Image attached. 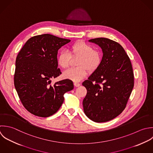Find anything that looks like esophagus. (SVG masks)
I'll return each instance as SVG.
<instances>
[{"label":"esophagus","instance_id":"esophagus-1","mask_svg":"<svg viewBox=\"0 0 153 153\" xmlns=\"http://www.w3.org/2000/svg\"><path fill=\"white\" fill-rule=\"evenodd\" d=\"M74 86H75L76 87H79V86H80V84L79 83H77V82H74Z\"/></svg>","mask_w":153,"mask_h":153}]
</instances>
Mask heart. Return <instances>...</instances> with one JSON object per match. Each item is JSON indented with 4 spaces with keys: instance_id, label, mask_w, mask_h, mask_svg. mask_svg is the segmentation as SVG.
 Masks as SVG:
<instances>
[{
    "instance_id": "1",
    "label": "heart",
    "mask_w": 153,
    "mask_h": 153,
    "mask_svg": "<svg viewBox=\"0 0 153 153\" xmlns=\"http://www.w3.org/2000/svg\"><path fill=\"white\" fill-rule=\"evenodd\" d=\"M70 52L67 50H62L58 56V63L63 68H68L70 65L71 55L80 56L78 59L79 67L71 68L63 73L64 78L74 82H79L85 77L88 73L95 70L101 62V55L89 44L78 41L71 45L69 47Z\"/></svg>"
}]
</instances>
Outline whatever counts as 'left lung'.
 Listing matches in <instances>:
<instances>
[{"label": "left lung", "mask_w": 153, "mask_h": 153, "mask_svg": "<svg viewBox=\"0 0 153 153\" xmlns=\"http://www.w3.org/2000/svg\"><path fill=\"white\" fill-rule=\"evenodd\" d=\"M89 42L100 46L103 55L99 67L82 83L87 89L83 110L91 120L106 122L118 116L126 106L134 86L132 66L117 42L104 37Z\"/></svg>", "instance_id": "8db88e82"}]
</instances>
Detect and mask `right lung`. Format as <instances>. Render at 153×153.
<instances>
[{"mask_svg": "<svg viewBox=\"0 0 153 153\" xmlns=\"http://www.w3.org/2000/svg\"><path fill=\"white\" fill-rule=\"evenodd\" d=\"M70 41L49 34L37 35L29 39L18 53L14 85L30 113L42 117L53 115L63 103L64 94L74 88L70 79L51 84V79L61 74L58 68V51Z\"/></svg>", "mask_w": 153, "mask_h": 153, "instance_id": "obj_1", "label": "right lung"}]
</instances>
